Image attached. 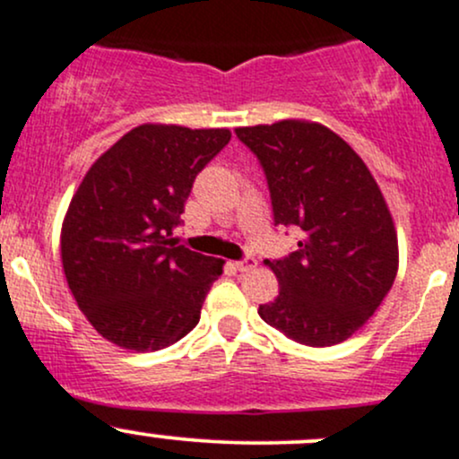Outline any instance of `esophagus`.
Instances as JSON below:
<instances>
[{
	"instance_id": "obj_1",
	"label": "esophagus",
	"mask_w": 459,
	"mask_h": 459,
	"mask_svg": "<svg viewBox=\"0 0 459 459\" xmlns=\"http://www.w3.org/2000/svg\"><path fill=\"white\" fill-rule=\"evenodd\" d=\"M233 266L238 268L239 273H250V270L257 268V259H255V257H246V259H242V262H235Z\"/></svg>"
}]
</instances>
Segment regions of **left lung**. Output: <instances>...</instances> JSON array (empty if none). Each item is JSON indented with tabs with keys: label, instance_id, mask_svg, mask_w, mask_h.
I'll return each mask as SVG.
<instances>
[{
	"label": "left lung",
	"instance_id": "obj_1",
	"mask_svg": "<svg viewBox=\"0 0 459 459\" xmlns=\"http://www.w3.org/2000/svg\"><path fill=\"white\" fill-rule=\"evenodd\" d=\"M262 162L274 224L299 226L286 259L266 262L279 294L259 316L307 347L343 343L368 323L398 273V235L383 191L339 134L286 118L238 127Z\"/></svg>",
	"mask_w": 459,
	"mask_h": 459
}]
</instances>
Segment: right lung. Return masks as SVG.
<instances>
[{"mask_svg":"<svg viewBox=\"0 0 459 459\" xmlns=\"http://www.w3.org/2000/svg\"><path fill=\"white\" fill-rule=\"evenodd\" d=\"M229 129L144 123L85 173L61 226L76 303L109 343L156 351L186 336L224 262L171 242L193 180Z\"/></svg>","mask_w":459,"mask_h":459,"instance_id":"obj_1","label":"right lung"}]
</instances>
